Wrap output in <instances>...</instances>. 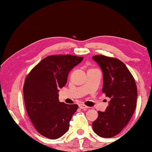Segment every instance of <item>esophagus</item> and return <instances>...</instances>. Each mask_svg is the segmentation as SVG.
Masks as SVG:
<instances>
[{"label": "esophagus", "instance_id": "34e87169", "mask_svg": "<svg viewBox=\"0 0 152 152\" xmlns=\"http://www.w3.org/2000/svg\"><path fill=\"white\" fill-rule=\"evenodd\" d=\"M79 108H80V109H83V110H86V109H88V106H86L85 104H79Z\"/></svg>", "mask_w": 152, "mask_h": 152}]
</instances>
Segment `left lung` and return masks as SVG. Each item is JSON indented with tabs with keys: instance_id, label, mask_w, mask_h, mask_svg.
Listing matches in <instances>:
<instances>
[{
	"instance_id": "obj_1",
	"label": "left lung",
	"mask_w": 152,
	"mask_h": 152,
	"mask_svg": "<svg viewBox=\"0 0 152 152\" xmlns=\"http://www.w3.org/2000/svg\"><path fill=\"white\" fill-rule=\"evenodd\" d=\"M93 59L102 70V91L110 99L106 111H98L93 129L99 137L111 138L124 129L133 114L137 106V85L121 61L102 55H96Z\"/></svg>"
}]
</instances>
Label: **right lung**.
Returning a JSON list of instances; mask_svg holds the SVG:
<instances>
[{
  "label": "right lung",
  "mask_w": 152,
  "mask_h": 152,
  "mask_svg": "<svg viewBox=\"0 0 152 152\" xmlns=\"http://www.w3.org/2000/svg\"><path fill=\"white\" fill-rule=\"evenodd\" d=\"M72 55H53L42 60L25 78V108L34 128L42 136L57 139L69 130L77 104L59 101V89L65 86L70 71L83 60Z\"/></svg>",
  "instance_id": "right-lung-1"
}]
</instances>
